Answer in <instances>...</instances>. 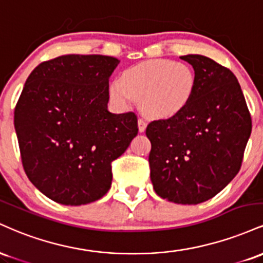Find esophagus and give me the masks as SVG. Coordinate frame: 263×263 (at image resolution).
Listing matches in <instances>:
<instances>
[{
  "label": "esophagus",
  "mask_w": 263,
  "mask_h": 263,
  "mask_svg": "<svg viewBox=\"0 0 263 263\" xmlns=\"http://www.w3.org/2000/svg\"><path fill=\"white\" fill-rule=\"evenodd\" d=\"M146 128H147V122L142 119L138 120V131L144 132L146 131Z\"/></svg>",
  "instance_id": "obj_1"
}]
</instances>
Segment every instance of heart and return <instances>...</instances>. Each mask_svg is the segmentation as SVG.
I'll list each match as a JSON object with an SVG mask.
<instances>
[{
    "label": "heart",
    "instance_id": "1",
    "mask_svg": "<svg viewBox=\"0 0 263 263\" xmlns=\"http://www.w3.org/2000/svg\"><path fill=\"white\" fill-rule=\"evenodd\" d=\"M197 87L192 66L171 59H151L128 66L108 86L111 101L128 108L141 100V108L156 120H171L188 107Z\"/></svg>",
    "mask_w": 263,
    "mask_h": 263
}]
</instances>
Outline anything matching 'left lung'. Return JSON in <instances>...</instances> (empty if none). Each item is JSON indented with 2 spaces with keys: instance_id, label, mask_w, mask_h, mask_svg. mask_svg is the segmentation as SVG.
I'll return each mask as SVG.
<instances>
[{
  "instance_id": "1",
  "label": "left lung",
  "mask_w": 263,
  "mask_h": 263,
  "mask_svg": "<svg viewBox=\"0 0 263 263\" xmlns=\"http://www.w3.org/2000/svg\"><path fill=\"white\" fill-rule=\"evenodd\" d=\"M194 69L197 87L188 107L147 126L151 180L157 195L194 205L215 197L238 173L252 122L231 70L208 57H180Z\"/></svg>"
}]
</instances>
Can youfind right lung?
Returning <instances> with one entry per match:
<instances>
[{
	"label": "right lung",
	"instance_id": "obj_1",
	"mask_svg": "<svg viewBox=\"0 0 263 263\" xmlns=\"http://www.w3.org/2000/svg\"><path fill=\"white\" fill-rule=\"evenodd\" d=\"M119 59L62 55L39 64L14 110L25 172L57 203L84 205L108 192L111 162L137 136L134 112L107 110L108 79Z\"/></svg>",
	"mask_w": 263,
	"mask_h": 263
}]
</instances>
